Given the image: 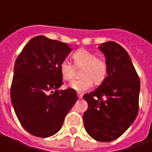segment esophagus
<instances>
[{
	"label": "esophagus",
	"instance_id": "esophagus-1",
	"mask_svg": "<svg viewBox=\"0 0 152 152\" xmlns=\"http://www.w3.org/2000/svg\"><path fill=\"white\" fill-rule=\"evenodd\" d=\"M77 96H78V97H79V99H81V98L83 97V95H82L81 93H77Z\"/></svg>",
	"mask_w": 152,
	"mask_h": 152
}]
</instances>
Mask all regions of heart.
<instances>
[{
	"label": "heart",
	"instance_id": "1",
	"mask_svg": "<svg viewBox=\"0 0 152 152\" xmlns=\"http://www.w3.org/2000/svg\"><path fill=\"white\" fill-rule=\"evenodd\" d=\"M73 58L76 67H83L80 75L82 78L76 79L70 84V87L76 91L82 92L90 89L93 82L95 85H101L107 74V64L102 57L90 50L80 49L73 53ZM75 67L67 59H63L60 62L59 70L62 79L71 81L75 74Z\"/></svg>",
	"mask_w": 152,
	"mask_h": 152
}]
</instances>
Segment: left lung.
I'll return each mask as SVG.
<instances>
[{
	"label": "left lung",
	"mask_w": 152,
	"mask_h": 152,
	"mask_svg": "<svg viewBox=\"0 0 152 152\" xmlns=\"http://www.w3.org/2000/svg\"><path fill=\"white\" fill-rule=\"evenodd\" d=\"M107 76L96 90L84 95L88 109L84 113L85 130L98 141L120 137L136 118L140 82L125 49L114 41L103 43Z\"/></svg>",
	"instance_id": "left-lung-1"
}]
</instances>
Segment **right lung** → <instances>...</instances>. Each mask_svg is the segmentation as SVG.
I'll list each match as a JSON object with an SVG mask.
<instances>
[{
  "label": "right lung",
  "instance_id": "add662e5",
  "mask_svg": "<svg viewBox=\"0 0 152 152\" xmlns=\"http://www.w3.org/2000/svg\"><path fill=\"white\" fill-rule=\"evenodd\" d=\"M72 48L42 35L31 39L18 55L11 86V101L23 129L46 138L60 130L64 118L77 102L73 89L63 85L59 65Z\"/></svg>",
  "mask_w": 152,
  "mask_h": 152
}]
</instances>
